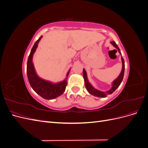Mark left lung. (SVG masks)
<instances>
[{"instance_id":"obj_1","label":"left lung","mask_w":148,"mask_h":148,"mask_svg":"<svg viewBox=\"0 0 148 148\" xmlns=\"http://www.w3.org/2000/svg\"><path fill=\"white\" fill-rule=\"evenodd\" d=\"M110 42L115 48H117L118 49V51L120 53V49L119 48L118 46L117 45V44L115 42V41H111ZM122 71H121V73H120V75L119 76V77L113 82L112 87V88L110 89L109 91H107V92H102V91H101L99 90H97V89H96L95 88H94L91 86V84L89 83L88 80V78H87V75H86V71H85L84 69H83V78L84 79V84H85V86H86V88L88 90V91L90 93L91 95L99 97H105L108 95H110V94H112L114 91H115V89L120 86V84L121 83H122L123 78L124 71H125V62H124V60L123 58H122Z\"/></svg>"}]
</instances>
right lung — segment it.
<instances>
[{"instance_id": "1", "label": "right lung", "mask_w": 148, "mask_h": 148, "mask_svg": "<svg viewBox=\"0 0 148 148\" xmlns=\"http://www.w3.org/2000/svg\"><path fill=\"white\" fill-rule=\"evenodd\" d=\"M42 36L40 37L36 41L31 49V52L29 55L28 62H27V72L29 84L33 90L38 93V95L46 99H52L60 96L65 91L66 86L67 82L66 80H64L62 82L53 84L51 82L45 81L38 77L35 72L33 64L32 62V59L34 53L38 47V42L42 38ZM69 72L67 73L69 75Z\"/></svg>"}]
</instances>
